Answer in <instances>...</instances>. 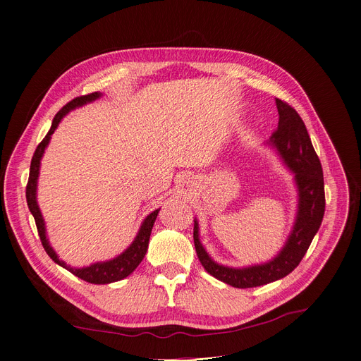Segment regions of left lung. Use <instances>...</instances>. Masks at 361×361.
<instances>
[{
	"mask_svg": "<svg viewBox=\"0 0 361 361\" xmlns=\"http://www.w3.org/2000/svg\"><path fill=\"white\" fill-rule=\"evenodd\" d=\"M279 114L278 129L272 134V144L289 170L295 174L298 185V214L293 231L281 253L268 264L249 268H227L216 264L207 255L199 239V223L194 220V246L203 268L216 279L235 288H255L278 281L300 265L315 233L321 226L325 212L324 177L319 158L311 144L304 121L290 105L276 99Z\"/></svg>",
	"mask_w": 361,
	"mask_h": 361,
	"instance_id": "obj_1",
	"label": "left lung"
}]
</instances>
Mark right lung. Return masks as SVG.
I'll list each match as a JSON object with an SVG mask.
<instances>
[{"mask_svg": "<svg viewBox=\"0 0 361 361\" xmlns=\"http://www.w3.org/2000/svg\"><path fill=\"white\" fill-rule=\"evenodd\" d=\"M99 96H101V93H97V92H93V93H89V94H85V96H78V97H75V99H72L69 104L64 105L56 114V116L53 118L50 130L47 133V135L43 138V141L37 145V148L35 151V155H32V158H31L30 176H28V183H27V187H25V199H27V206H28L32 217H35V220H36L37 232H39L42 245H43L44 250L47 252V255L56 262L57 265L66 268L75 276H78V278H80V279H83V281H86L89 283L104 285V283H111V282H116V281H121V279L126 278L128 275L133 274L137 269V267L141 264V260L144 259V256L147 253L151 231H152V226H154V221L157 219V214H158L159 209L152 212L149 216H147V219L144 220V223H142V226L140 228V232H138L135 240L133 242V245H130L118 257H115L112 260H108V262H97V264H93V265H90L87 268L76 269V268L68 267L63 260H60L57 257L56 252L50 247V245H49V242L46 239L44 221H43V217H42L40 209L37 206V200H36V188H37V177H39V169H40V159L43 157V152H44V149H46V147H47V144L50 141L51 134L54 133V129L57 128L59 122L61 121V118L66 115L71 109H73L76 106H80V105H85L86 102H92V101L96 99V97H99Z\"/></svg>", "mask_w": 361, "mask_h": 361, "instance_id": "add662e5", "label": "right lung"}]
</instances>
